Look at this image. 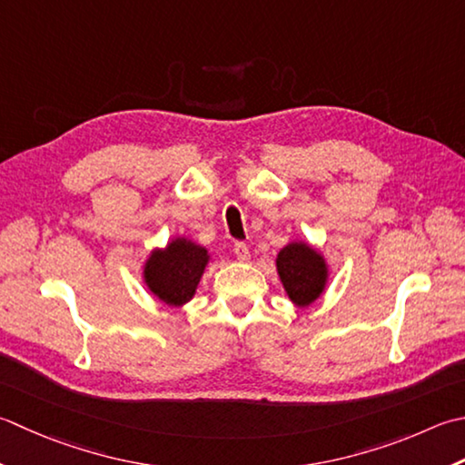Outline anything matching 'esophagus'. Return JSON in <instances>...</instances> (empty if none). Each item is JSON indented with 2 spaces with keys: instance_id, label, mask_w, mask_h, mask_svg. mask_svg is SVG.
<instances>
[{
  "instance_id": "obj_1",
  "label": "esophagus",
  "mask_w": 465,
  "mask_h": 465,
  "mask_svg": "<svg viewBox=\"0 0 465 465\" xmlns=\"http://www.w3.org/2000/svg\"><path fill=\"white\" fill-rule=\"evenodd\" d=\"M233 253H235V258H238L240 262H248L250 260V250H248V245H245L243 242H235L233 243Z\"/></svg>"
}]
</instances>
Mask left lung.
<instances>
[{"label":"left lung","mask_w":465,"mask_h":465,"mask_svg":"<svg viewBox=\"0 0 465 465\" xmlns=\"http://www.w3.org/2000/svg\"><path fill=\"white\" fill-rule=\"evenodd\" d=\"M278 276L288 298L300 308L311 306L324 292L329 266L324 256L304 242H290L278 252Z\"/></svg>","instance_id":"1"}]
</instances>
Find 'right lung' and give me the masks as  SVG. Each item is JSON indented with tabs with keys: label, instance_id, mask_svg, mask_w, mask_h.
Segmentation results:
<instances>
[{
	"label": "right lung",
	"instance_id": "1",
	"mask_svg": "<svg viewBox=\"0 0 465 465\" xmlns=\"http://www.w3.org/2000/svg\"><path fill=\"white\" fill-rule=\"evenodd\" d=\"M209 253L203 245L187 238H175L167 248L153 250L144 262L143 278L151 292L169 306H183L193 298Z\"/></svg>",
	"mask_w": 465,
	"mask_h": 465
}]
</instances>
